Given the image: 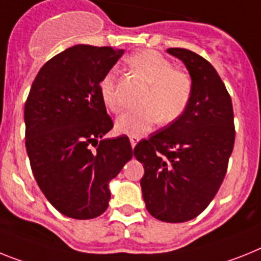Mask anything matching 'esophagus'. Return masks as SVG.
I'll list each match as a JSON object with an SVG mask.
<instances>
[{
	"mask_svg": "<svg viewBox=\"0 0 261 261\" xmlns=\"http://www.w3.org/2000/svg\"><path fill=\"white\" fill-rule=\"evenodd\" d=\"M139 139H141V138L137 137V135H131V137H130V142H131V146H133V148H134L135 146H137V143H138V142H139Z\"/></svg>",
	"mask_w": 261,
	"mask_h": 261,
	"instance_id": "esophagus-1",
	"label": "esophagus"
}]
</instances>
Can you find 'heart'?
I'll list each match as a JSON object with an SVG mask.
<instances>
[{"mask_svg": "<svg viewBox=\"0 0 261 261\" xmlns=\"http://www.w3.org/2000/svg\"><path fill=\"white\" fill-rule=\"evenodd\" d=\"M130 66L150 85L143 99V110L130 111L117 120V130L122 134L142 135L152 130L161 122L170 124L185 114L192 97V80L185 71L175 70L167 58L152 50L135 53L128 60ZM103 103L111 113L123 110L118 83L111 73L106 74L99 83Z\"/></svg>", "mask_w": 261, "mask_h": 261, "instance_id": "b5f03b06", "label": "heart"}]
</instances>
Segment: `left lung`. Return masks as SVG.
I'll return each instance as SVG.
<instances>
[{"instance_id": "1", "label": "left lung", "mask_w": 261, "mask_h": 261, "mask_svg": "<svg viewBox=\"0 0 261 261\" xmlns=\"http://www.w3.org/2000/svg\"><path fill=\"white\" fill-rule=\"evenodd\" d=\"M190 71L192 97L185 114L135 146L143 163L146 208L158 220L183 223L204 211L224 180L235 143L228 91L211 63L196 53L167 49Z\"/></svg>"}]
</instances>
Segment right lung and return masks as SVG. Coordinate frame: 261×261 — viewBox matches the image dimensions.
<instances>
[{"mask_svg":"<svg viewBox=\"0 0 261 261\" xmlns=\"http://www.w3.org/2000/svg\"><path fill=\"white\" fill-rule=\"evenodd\" d=\"M123 50L75 45L41 67L25 103V144L33 175L54 208L93 219L109 207V181L133 158L114 127L99 83Z\"/></svg>","mask_w":261,"mask_h":261,"instance_id":"right-lung-1","label":"right lung"}]
</instances>
